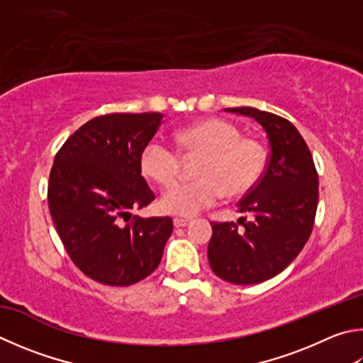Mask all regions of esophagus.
<instances>
[{
    "instance_id": "1",
    "label": "esophagus",
    "mask_w": 363,
    "mask_h": 363,
    "mask_svg": "<svg viewBox=\"0 0 363 363\" xmlns=\"http://www.w3.org/2000/svg\"><path fill=\"white\" fill-rule=\"evenodd\" d=\"M173 223L176 228H181V227H187L190 220L189 219H181V217H176V219H173Z\"/></svg>"
}]
</instances>
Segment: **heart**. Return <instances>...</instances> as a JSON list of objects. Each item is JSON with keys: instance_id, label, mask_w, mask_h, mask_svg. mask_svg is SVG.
Masks as SVG:
<instances>
[{"instance_id": "b5f03b06", "label": "heart", "mask_w": 363, "mask_h": 363, "mask_svg": "<svg viewBox=\"0 0 363 363\" xmlns=\"http://www.w3.org/2000/svg\"><path fill=\"white\" fill-rule=\"evenodd\" d=\"M177 151L162 140H150L141 152V169L157 184L173 182L181 169V155H201L195 181L171 184L160 199L164 213L192 217L214 206L223 196L246 194L265 169L267 155L262 144L242 138L241 130L225 118H203L176 133Z\"/></svg>"}]
</instances>
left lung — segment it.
<instances>
[{
  "mask_svg": "<svg viewBox=\"0 0 363 363\" xmlns=\"http://www.w3.org/2000/svg\"><path fill=\"white\" fill-rule=\"evenodd\" d=\"M227 113L254 117L269 141L265 171L242 196L235 222H211L208 259L213 272L232 284L249 286L273 278L292 263L313 232L319 200V177L308 144L287 118L255 108Z\"/></svg>",
  "mask_w": 363,
  "mask_h": 363,
  "instance_id": "8db88e82",
  "label": "left lung"
}]
</instances>
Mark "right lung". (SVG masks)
<instances>
[{
	"label": "right lung",
	"mask_w": 363,
	"mask_h": 363,
	"mask_svg": "<svg viewBox=\"0 0 363 363\" xmlns=\"http://www.w3.org/2000/svg\"><path fill=\"white\" fill-rule=\"evenodd\" d=\"M160 113H113L77 128L55 155L48 201L72 263L100 284L131 286L154 272L173 233L171 217L133 216L155 199L141 152Z\"/></svg>",
	"instance_id": "add662e5"
}]
</instances>
